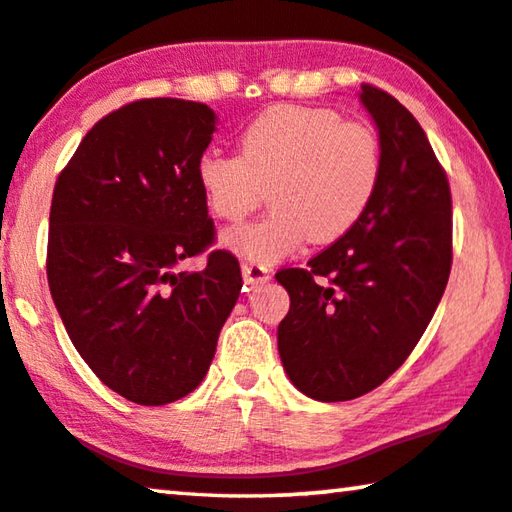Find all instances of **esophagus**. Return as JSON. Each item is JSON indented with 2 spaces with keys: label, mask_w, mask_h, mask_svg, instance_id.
<instances>
[{
  "label": "esophagus",
  "mask_w": 512,
  "mask_h": 512,
  "mask_svg": "<svg viewBox=\"0 0 512 512\" xmlns=\"http://www.w3.org/2000/svg\"><path fill=\"white\" fill-rule=\"evenodd\" d=\"M241 273H243V280H246V285H250V287L264 285V282H269V278H271V273L266 266L253 264V262H243Z\"/></svg>",
  "instance_id": "1"
}]
</instances>
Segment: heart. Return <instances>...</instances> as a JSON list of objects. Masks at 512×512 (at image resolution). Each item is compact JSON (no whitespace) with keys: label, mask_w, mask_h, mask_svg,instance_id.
Returning a JSON list of instances; mask_svg holds the SVG:
<instances>
[{"label":"heart","mask_w":512,"mask_h":512,"mask_svg":"<svg viewBox=\"0 0 512 512\" xmlns=\"http://www.w3.org/2000/svg\"><path fill=\"white\" fill-rule=\"evenodd\" d=\"M196 180L209 212L225 221L253 212L269 189L271 214L223 234L225 248L264 266L298 253L307 239L332 243L358 225L383 180V143L362 120L278 104L243 129L239 157L202 152Z\"/></svg>","instance_id":"1"}]
</instances>
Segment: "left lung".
Masks as SVG:
<instances>
[{"mask_svg":"<svg viewBox=\"0 0 512 512\" xmlns=\"http://www.w3.org/2000/svg\"><path fill=\"white\" fill-rule=\"evenodd\" d=\"M362 102L383 143V180L358 225L305 269L275 280L291 305L278 351L291 383L316 401H351L408 360L453 262L449 180L417 118L373 84Z\"/></svg>","mask_w":512,"mask_h":512,"instance_id":"1","label":"left lung"}]
</instances>
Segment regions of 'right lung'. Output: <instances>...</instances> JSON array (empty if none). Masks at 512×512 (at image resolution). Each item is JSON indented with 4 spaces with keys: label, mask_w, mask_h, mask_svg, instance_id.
<instances>
[{
    "label": "right lung",
    "mask_w": 512,
    "mask_h": 512,
    "mask_svg": "<svg viewBox=\"0 0 512 512\" xmlns=\"http://www.w3.org/2000/svg\"><path fill=\"white\" fill-rule=\"evenodd\" d=\"M202 102L148 97L88 129L54 184L47 282L72 344L127 401L193 392L241 291L196 180L214 134ZM208 253L202 272H177Z\"/></svg>",
    "instance_id": "add662e5"
}]
</instances>
